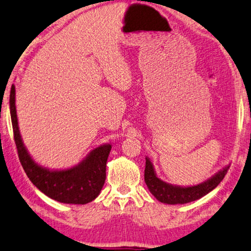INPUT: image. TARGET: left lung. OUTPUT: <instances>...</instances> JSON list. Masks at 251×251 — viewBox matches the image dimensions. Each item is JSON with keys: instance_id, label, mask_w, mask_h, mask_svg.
I'll return each instance as SVG.
<instances>
[{"instance_id": "8db88e82", "label": "left lung", "mask_w": 251, "mask_h": 251, "mask_svg": "<svg viewBox=\"0 0 251 251\" xmlns=\"http://www.w3.org/2000/svg\"><path fill=\"white\" fill-rule=\"evenodd\" d=\"M230 165H226L222 170H220L216 174L204 182L196 184L191 187H180L173 186V184L164 182L156 176V172L152 166L151 159L146 157V168H145V182L151 195L157 199L158 201L164 204L176 205V204H187V202L197 201V199L204 197L215 189L221 181L224 179Z\"/></svg>"}]
</instances>
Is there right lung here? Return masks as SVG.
<instances>
[{
  "label": "right lung",
  "mask_w": 251,
  "mask_h": 251,
  "mask_svg": "<svg viewBox=\"0 0 251 251\" xmlns=\"http://www.w3.org/2000/svg\"><path fill=\"white\" fill-rule=\"evenodd\" d=\"M10 114L20 163L35 187L47 197L63 204H88L100 195L106 179V162L112 148L110 144L100 145L93 150L74 168L67 170L43 168L31 158L21 138L18 126L14 85L11 87L10 92Z\"/></svg>",
  "instance_id": "1"
}]
</instances>
